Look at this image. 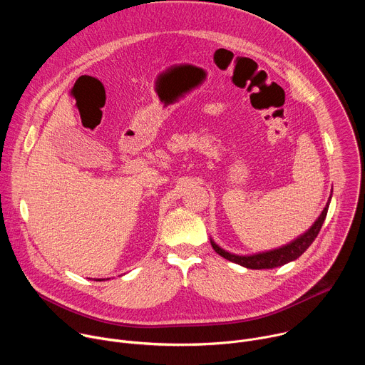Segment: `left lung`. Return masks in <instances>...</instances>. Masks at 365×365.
Segmentation results:
<instances>
[{
	"label": "left lung",
	"instance_id": "8db88e82",
	"mask_svg": "<svg viewBox=\"0 0 365 365\" xmlns=\"http://www.w3.org/2000/svg\"><path fill=\"white\" fill-rule=\"evenodd\" d=\"M331 197H332V193L324 207L322 214L318 217V220L312 224V227L303 232L302 235H299L297 238H294L293 241H290L289 244H284L279 248H273V250H269V251H262V252H255V254H245V255H241V254H234V252H230L227 250H224L222 247H220L212 238H211V245L214 247V250L224 258L230 259V262L235 263V264H240L245 269H252V270H262V269H274V267H280V266H284L290 262H294L296 258H299L307 248L309 245L315 241V238L318 237L321 228H322V224L327 218V214H328V207H329V203H331Z\"/></svg>",
	"mask_w": 365,
	"mask_h": 365
}]
</instances>
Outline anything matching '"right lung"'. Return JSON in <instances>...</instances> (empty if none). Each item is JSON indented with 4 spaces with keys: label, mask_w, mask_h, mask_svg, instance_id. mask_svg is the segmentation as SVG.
<instances>
[{
    "label": "right lung",
    "mask_w": 365,
    "mask_h": 365,
    "mask_svg": "<svg viewBox=\"0 0 365 365\" xmlns=\"http://www.w3.org/2000/svg\"><path fill=\"white\" fill-rule=\"evenodd\" d=\"M96 280H98V282H102V280H106V279H96ZM107 280H108V279H107Z\"/></svg>",
    "instance_id": "right-lung-1"
}]
</instances>
